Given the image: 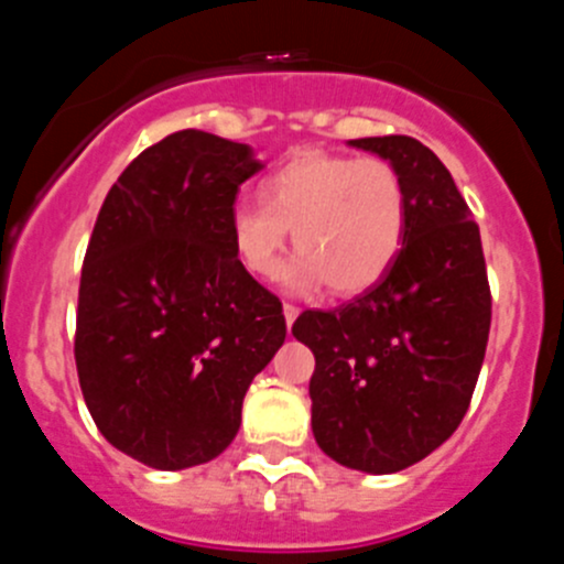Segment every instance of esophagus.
<instances>
[{
	"instance_id": "34e87169",
	"label": "esophagus",
	"mask_w": 564,
	"mask_h": 564,
	"mask_svg": "<svg viewBox=\"0 0 564 564\" xmlns=\"http://www.w3.org/2000/svg\"><path fill=\"white\" fill-rule=\"evenodd\" d=\"M282 313H285V322H288V327H291L293 322H296V316H299V307L296 305H285V307H282Z\"/></svg>"
}]
</instances>
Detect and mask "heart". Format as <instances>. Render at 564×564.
Listing matches in <instances>:
<instances>
[{
    "label": "heart",
    "instance_id": "1",
    "mask_svg": "<svg viewBox=\"0 0 564 564\" xmlns=\"http://www.w3.org/2000/svg\"><path fill=\"white\" fill-rule=\"evenodd\" d=\"M259 200L231 208V248L257 279H276L288 228L302 257L288 282L356 296L390 271L406 234V186L383 158L302 149L259 183Z\"/></svg>",
    "mask_w": 564,
    "mask_h": 564
}]
</instances>
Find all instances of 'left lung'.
<instances>
[{
	"instance_id": "left-lung-1",
	"label": "left lung",
	"mask_w": 564,
	"mask_h": 564,
	"mask_svg": "<svg viewBox=\"0 0 564 564\" xmlns=\"http://www.w3.org/2000/svg\"><path fill=\"white\" fill-rule=\"evenodd\" d=\"M350 147L390 161L406 186V234L390 271L336 311H305L293 336L316 356L311 421L318 449L392 475L449 441L477 387L491 288L480 228L449 169L410 134Z\"/></svg>"
}]
</instances>
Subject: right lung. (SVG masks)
<instances>
[{"label": "right lung", "instance_id": "right-lung-1", "mask_svg": "<svg viewBox=\"0 0 564 564\" xmlns=\"http://www.w3.org/2000/svg\"><path fill=\"white\" fill-rule=\"evenodd\" d=\"M262 163L183 129L109 188L84 253L76 370L115 449L177 471L228 449L242 398L285 341L282 302L239 265L231 208Z\"/></svg>", "mask_w": 564, "mask_h": 564}]
</instances>
